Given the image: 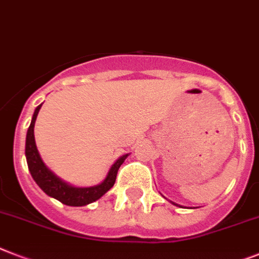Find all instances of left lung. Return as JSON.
<instances>
[{
  "instance_id": "1",
  "label": "left lung",
  "mask_w": 259,
  "mask_h": 259,
  "mask_svg": "<svg viewBox=\"0 0 259 259\" xmlns=\"http://www.w3.org/2000/svg\"><path fill=\"white\" fill-rule=\"evenodd\" d=\"M170 202H172V201H170ZM172 204H173V205H176V206H180V205H177V204H175V202H172Z\"/></svg>"
}]
</instances>
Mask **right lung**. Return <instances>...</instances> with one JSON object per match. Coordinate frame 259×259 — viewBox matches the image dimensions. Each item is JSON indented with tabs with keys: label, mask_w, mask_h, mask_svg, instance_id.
Masks as SVG:
<instances>
[{
	"label": "right lung",
	"mask_w": 259,
	"mask_h": 259,
	"mask_svg": "<svg viewBox=\"0 0 259 259\" xmlns=\"http://www.w3.org/2000/svg\"><path fill=\"white\" fill-rule=\"evenodd\" d=\"M42 104L35 108L31 123L29 125L26 134V145H25V155H26V161L29 170L31 173V177L37 183L38 187L45 192V193L55 198L62 204L68 205V206H84L91 202L99 200L103 194L110 191L114 187L115 180H116L117 170L120 165L124 163L130 153L120 156L119 159L111 165L110 170L107 173L106 179L98 185L94 187H75L71 184L66 183L61 177L57 176L53 170L44 163V160L38 152L37 145H35V139H34V124L37 120L38 112H39Z\"/></svg>",
	"instance_id": "1"
}]
</instances>
